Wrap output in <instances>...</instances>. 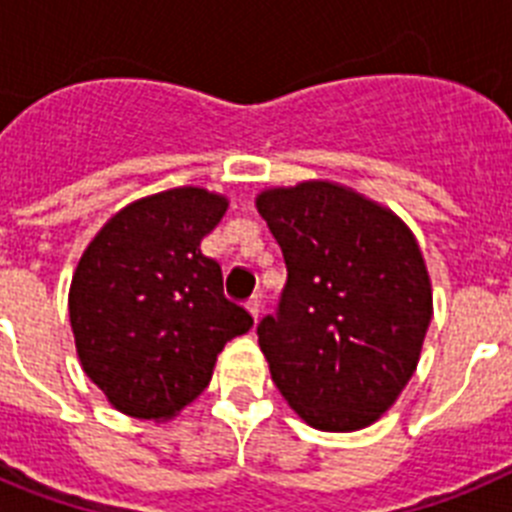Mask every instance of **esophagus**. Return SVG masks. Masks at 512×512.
Wrapping results in <instances>:
<instances>
[{
	"label": "esophagus",
	"instance_id": "esophagus-1",
	"mask_svg": "<svg viewBox=\"0 0 512 512\" xmlns=\"http://www.w3.org/2000/svg\"><path fill=\"white\" fill-rule=\"evenodd\" d=\"M246 310L251 312V318L259 323V318H261V300H259V297H251V300L246 302Z\"/></svg>",
	"mask_w": 512,
	"mask_h": 512
}]
</instances>
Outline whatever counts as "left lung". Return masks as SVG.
<instances>
[{"label": "left lung", "instance_id": "obj_1", "mask_svg": "<svg viewBox=\"0 0 512 512\" xmlns=\"http://www.w3.org/2000/svg\"><path fill=\"white\" fill-rule=\"evenodd\" d=\"M287 287L259 346L289 408L318 431H359L395 405L420 361L433 289L413 230L336 182L256 194Z\"/></svg>", "mask_w": 512, "mask_h": 512}]
</instances>
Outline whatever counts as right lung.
<instances>
[{"instance_id":"obj_1","label":"right lung","mask_w":512,"mask_h":512,"mask_svg":"<svg viewBox=\"0 0 512 512\" xmlns=\"http://www.w3.org/2000/svg\"><path fill=\"white\" fill-rule=\"evenodd\" d=\"M228 197L176 187L122 207L84 248L69 289L81 369L120 413L166 423L202 395L253 318L223 295L200 243Z\"/></svg>"}]
</instances>
